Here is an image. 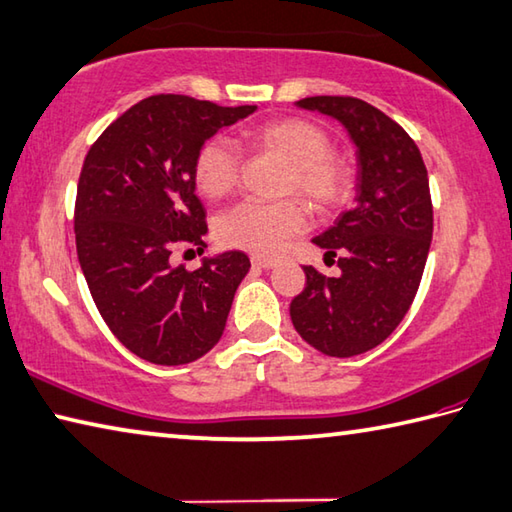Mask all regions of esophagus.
I'll return each mask as SVG.
<instances>
[{"label": "esophagus", "instance_id": "esophagus-1", "mask_svg": "<svg viewBox=\"0 0 512 512\" xmlns=\"http://www.w3.org/2000/svg\"><path fill=\"white\" fill-rule=\"evenodd\" d=\"M252 265H254V267H260V269H272V267L276 265V260L263 258V256H254V258H252Z\"/></svg>", "mask_w": 512, "mask_h": 512}]
</instances>
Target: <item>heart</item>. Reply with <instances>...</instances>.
Segmentation results:
<instances>
[{"label":"heart","instance_id":"b5f03b06","mask_svg":"<svg viewBox=\"0 0 512 512\" xmlns=\"http://www.w3.org/2000/svg\"><path fill=\"white\" fill-rule=\"evenodd\" d=\"M249 147L287 162L283 196H301L316 214L341 207L352 191V167L332 151L321 124L305 118H276L247 129ZM240 178V153L225 138H209L194 158V185L209 200L225 198ZM307 216L301 202H240L218 218L216 236L225 247L256 256H274L292 236L301 234Z\"/></svg>","mask_w":512,"mask_h":512}]
</instances>
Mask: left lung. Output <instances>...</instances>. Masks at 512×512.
Returning <instances> with one entry per match:
<instances>
[{"label":"left lung","instance_id":"obj_1","mask_svg":"<svg viewBox=\"0 0 512 512\" xmlns=\"http://www.w3.org/2000/svg\"><path fill=\"white\" fill-rule=\"evenodd\" d=\"M296 106L341 122L356 147L354 207L312 238L341 256V274L305 265V289L289 305L303 341L345 359L388 339L414 301L432 240L428 171L408 133L368 102L316 95Z\"/></svg>","mask_w":512,"mask_h":512}]
</instances>
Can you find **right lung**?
I'll return each mask as SVG.
<instances>
[{"mask_svg":"<svg viewBox=\"0 0 512 512\" xmlns=\"http://www.w3.org/2000/svg\"><path fill=\"white\" fill-rule=\"evenodd\" d=\"M254 111L151 95L86 153L75 200L77 258L104 323L144 361L191 363L225 332L249 258L205 256L187 272L171 265V252L182 243L207 247L205 207L194 185L198 147Z\"/></svg>","mask_w":512,"mask_h":512,"instance_id":"obj_1","label":"right lung"}]
</instances>
